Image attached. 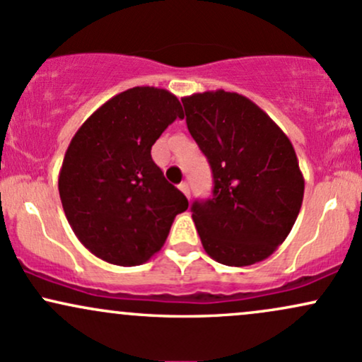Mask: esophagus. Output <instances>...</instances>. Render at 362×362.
Returning a JSON list of instances; mask_svg holds the SVG:
<instances>
[{
  "label": "esophagus",
  "instance_id": "1",
  "mask_svg": "<svg viewBox=\"0 0 362 362\" xmlns=\"http://www.w3.org/2000/svg\"><path fill=\"white\" fill-rule=\"evenodd\" d=\"M178 189H180L182 194H184V196L189 199V197H190V190H189V184H187V182H182V184L178 185Z\"/></svg>",
  "mask_w": 362,
  "mask_h": 362
}]
</instances>
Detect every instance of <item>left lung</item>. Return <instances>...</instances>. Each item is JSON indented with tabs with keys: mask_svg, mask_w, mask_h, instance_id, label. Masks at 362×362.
Returning a JSON list of instances; mask_svg holds the SVG:
<instances>
[{
	"mask_svg": "<svg viewBox=\"0 0 362 362\" xmlns=\"http://www.w3.org/2000/svg\"><path fill=\"white\" fill-rule=\"evenodd\" d=\"M182 103L214 182L211 199L192 204L202 247L226 266L259 263L287 239L303 206L304 177L291 139L242 94L206 90Z\"/></svg>",
	"mask_w": 362,
	"mask_h": 362,
	"instance_id": "left-lung-1",
	"label": "left lung"
}]
</instances>
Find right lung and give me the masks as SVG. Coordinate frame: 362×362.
<instances>
[{
    "instance_id": "right-lung-1",
    "label": "right lung",
    "mask_w": 362,
    "mask_h": 362,
    "mask_svg": "<svg viewBox=\"0 0 362 362\" xmlns=\"http://www.w3.org/2000/svg\"><path fill=\"white\" fill-rule=\"evenodd\" d=\"M184 118L175 94L132 87L90 115L71 137L58 190L66 220L94 256L118 266L149 261L189 201L151 158L170 123Z\"/></svg>"
}]
</instances>
